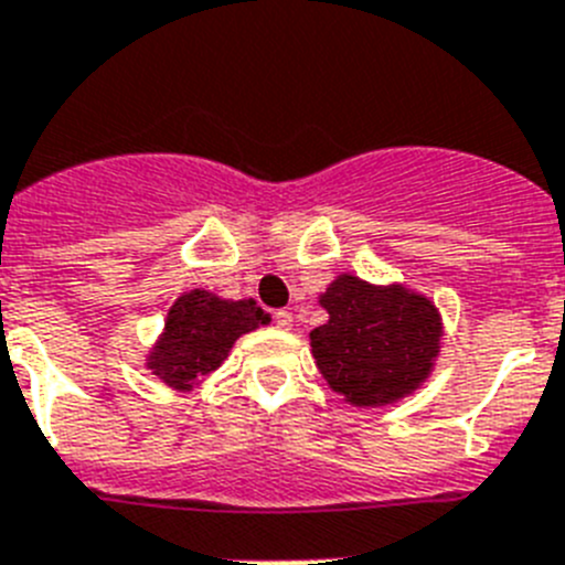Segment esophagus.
<instances>
[{"instance_id": "obj_1", "label": "esophagus", "mask_w": 565, "mask_h": 565, "mask_svg": "<svg viewBox=\"0 0 565 565\" xmlns=\"http://www.w3.org/2000/svg\"><path fill=\"white\" fill-rule=\"evenodd\" d=\"M273 321H276L278 330H289V327H292V312H287V310L273 312Z\"/></svg>"}]
</instances>
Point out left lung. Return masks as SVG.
Listing matches in <instances>:
<instances>
[{
	"label": "left lung",
	"instance_id": "left-lung-1",
	"mask_svg": "<svg viewBox=\"0 0 565 565\" xmlns=\"http://www.w3.org/2000/svg\"><path fill=\"white\" fill-rule=\"evenodd\" d=\"M321 307L330 321L310 332L327 384L355 406H384L418 390L438 355L440 318L429 298L341 276Z\"/></svg>",
	"mask_w": 565,
	"mask_h": 565
}]
</instances>
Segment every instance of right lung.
Wrapping results in <instances>:
<instances>
[{
	"instance_id": "right-lung-1",
	"label": "right lung",
	"mask_w": 565,
	"mask_h": 565,
	"mask_svg": "<svg viewBox=\"0 0 565 565\" xmlns=\"http://www.w3.org/2000/svg\"><path fill=\"white\" fill-rule=\"evenodd\" d=\"M267 321L269 316L255 301H222L213 292L193 289L173 303L147 366L164 384L188 390L201 375L222 366L235 338Z\"/></svg>"
}]
</instances>
